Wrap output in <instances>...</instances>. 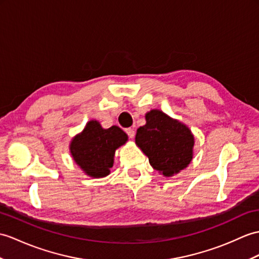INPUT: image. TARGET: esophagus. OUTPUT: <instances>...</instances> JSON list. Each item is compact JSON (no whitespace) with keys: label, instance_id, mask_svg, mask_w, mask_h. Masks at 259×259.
Returning a JSON list of instances; mask_svg holds the SVG:
<instances>
[{"label":"esophagus","instance_id":"1","mask_svg":"<svg viewBox=\"0 0 259 259\" xmlns=\"http://www.w3.org/2000/svg\"><path fill=\"white\" fill-rule=\"evenodd\" d=\"M125 132H127L128 137H129V138H131V139H132V138L135 137V134H136L134 128H128V129H125Z\"/></svg>","mask_w":259,"mask_h":259}]
</instances>
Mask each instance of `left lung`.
<instances>
[{"label": "left lung", "mask_w": 259, "mask_h": 259, "mask_svg": "<svg viewBox=\"0 0 259 259\" xmlns=\"http://www.w3.org/2000/svg\"><path fill=\"white\" fill-rule=\"evenodd\" d=\"M146 120L147 123L137 130L136 143L153 169L170 177L188 166L194 146L191 130L160 110L148 112Z\"/></svg>", "instance_id": "8db88e82"}]
</instances>
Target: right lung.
<instances>
[{
    "mask_svg": "<svg viewBox=\"0 0 259 259\" xmlns=\"http://www.w3.org/2000/svg\"><path fill=\"white\" fill-rule=\"evenodd\" d=\"M128 140V136L117 125L101 128L92 120L80 135L70 143V152L76 163L93 178H104L110 173L116 149Z\"/></svg>",
    "mask_w": 259,
    "mask_h": 259,
    "instance_id": "right-lung-1",
    "label": "right lung"
}]
</instances>
